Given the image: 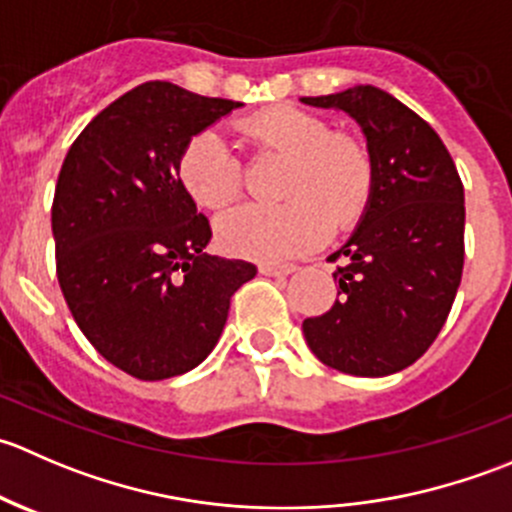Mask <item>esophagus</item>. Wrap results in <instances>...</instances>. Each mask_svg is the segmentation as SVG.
I'll list each match as a JSON object with an SVG mask.
<instances>
[{
  "label": "esophagus",
  "mask_w": 512,
  "mask_h": 512,
  "mask_svg": "<svg viewBox=\"0 0 512 512\" xmlns=\"http://www.w3.org/2000/svg\"><path fill=\"white\" fill-rule=\"evenodd\" d=\"M260 272L267 277H285V275H292V272H297V267L294 265H260Z\"/></svg>",
  "instance_id": "obj_1"
}]
</instances>
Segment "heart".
<instances>
[{
	"mask_svg": "<svg viewBox=\"0 0 512 512\" xmlns=\"http://www.w3.org/2000/svg\"><path fill=\"white\" fill-rule=\"evenodd\" d=\"M255 151L287 158L280 205H240L220 215L215 232L227 252L255 260L299 255L332 232L354 225L374 188V160L359 138L334 133L322 118L297 108H270L237 123ZM178 178L195 205L220 210L240 190V163L218 131H200L178 160Z\"/></svg>",
	"mask_w": 512,
	"mask_h": 512,
	"instance_id": "b5f03b06",
	"label": "heart"
}]
</instances>
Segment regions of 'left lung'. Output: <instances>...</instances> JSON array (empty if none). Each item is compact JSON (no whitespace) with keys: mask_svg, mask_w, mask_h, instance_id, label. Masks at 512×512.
Here are the masks:
<instances>
[{"mask_svg":"<svg viewBox=\"0 0 512 512\" xmlns=\"http://www.w3.org/2000/svg\"><path fill=\"white\" fill-rule=\"evenodd\" d=\"M361 126L374 188L334 280L337 302L302 322L322 364L352 376H389L426 352L446 324L463 272V183L438 133L376 86L304 96Z\"/></svg>","mask_w":512,"mask_h":512,"instance_id":"left-lung-1","label":"left lung"}]
</instances>
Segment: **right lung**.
I'll use <instances>...</instances> for the list:
<instances>
[{
  "label": "right lung",
  "instance_id": "1",
  "mask_svg": "<svg viewBox=\"0 0 512 512\" xmlns=\"http://www.w3.org/2000/svg\"><path fill=\"white\" fill-rule=\"evenodd\" d=\"M148 81L103 108L66 153L51 205L56 277L96 352L143 381L195 369L230 297L257 275L208 255L213 232L178 178L193 136L240 108Z\"/></svg>",
  "mask_w": 512,
  "mask_h": 512
}]
</instances>
